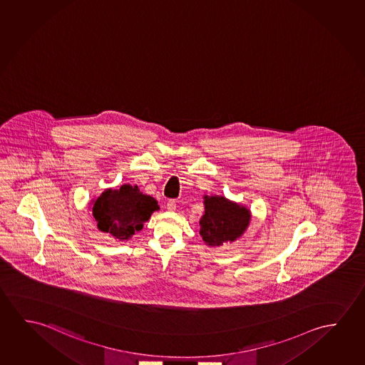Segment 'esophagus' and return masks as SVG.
<instances>
[{"label": "esophagus", "mask_w": 365, "mask_h": 365, "mask_svg": "<svg viewBox=\"0 0 365 365\" xmlns=\"http://www.w3.org/2000/svg\"><path fill=\"white\" fill-rule=\"evenodd\" d=\"M167 208H168V211H175L177 203H175L174 200H169L168 202H167Z\"/></svg>", "instance_id": "1"}]
</instances>
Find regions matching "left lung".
Segmentation results:
<instances>
[{
    "label": "left lung",
    "mask_w": 365,
    "mask_h": 365,
    "mask_svg": "<svg viewBox=\"0 0 365 365\" xmlns=\"http://www.w3.org/2000/svg\"><path fill=\"white\" fill-rule=\"evenodd\" d=\"M205 213L200 219V234L207 247H217L242 237L252 220V212L242 203L225 196L203 195Z\"/></svg>",
    "instance_id": "left-lung-1"
}]
</instances>
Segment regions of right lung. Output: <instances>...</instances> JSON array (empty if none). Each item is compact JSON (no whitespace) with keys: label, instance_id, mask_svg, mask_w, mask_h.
<instances>
[{"label":"right lung","instance_id":"1","mask_svg":"<svg viewBox=\"0 0 365 365\" xmlns=\"http://www.w3.org/2000/svg\"><path fill=\"white\" fill-rule=\"evenodd\" d=\"M91 205L98 230L120 242H128L136 231L143 230L144 222L160 208L155 198L131 185L106 188Z\"/></svg>","mask_w":365,"mask_h":365}]
</instances>
